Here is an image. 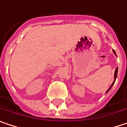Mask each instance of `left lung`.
Wrapping results in <instances>:
<instances>
[{"label":"left lung","mask_w":127,"mask_h":127,"mask_svg":"<svg viewBox=\"0 0 127 127\" xmlns=\"http://www.w3.org/2000/svg\"><path fill=\"white\" fill-rule=\"evenodd\" d=\"M113 53H114V54H115V55L116 56V52H115V50H113ZM117 74H118V68H116V71H115V74H114V82H113V83H112V85H111V86H110V87L109 88V89H108V90L107 91V92H106V94H107V92H108V91H109L110 90V88H111L113 87V86L114 85V83H115V81H116V77H117Z\"/></svg>","instance_id":"left-lung-1"}]
</instances>
